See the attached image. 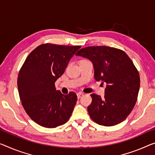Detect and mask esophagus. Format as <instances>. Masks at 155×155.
Instances as JSON below:
<instances>
[{
  "mask_svg": "<svg viewBox=\"0 0 155 155\" xmlns=\"http://www.w3.org/2000/svg\"><path fill=\"white\" fill-rule=\"evenodd\" d=\"M83 96H84V94H83V93H82V92H79V93H78V94H77V96H78V98H80V97Z\"/></svg>",
  "mask_w": 155,
  "mask_h": 155,
  "instance_id": "1",
  "label": "esophagus"
}]
</instances>
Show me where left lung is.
<instances>
[{
	"label": "left lung",
	"mask_w": 155,
	"mask_h": 155,
	"mask_svg": "<svg viewBox=\"0 0 155 155\" xmlns=\"http://www.w3.org/2000/svg\"><path fill=\"white\" fill-rule=\"evenodd\" d=\"M76 55L91 61L96 81L107 83L104 96L92 94L88 107L94 122L114 126L125 120L134 108L140 87L139 72L124 51L108 46L82 48Z\"/></svg>",
	"instance_id": "obj_1"
}]
</instances>
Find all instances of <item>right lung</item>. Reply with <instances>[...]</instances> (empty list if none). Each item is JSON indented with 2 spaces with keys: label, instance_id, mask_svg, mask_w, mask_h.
Instances as JSON below:
<instances>
[{
  "label": "right lung",
  "instance_id": "obj_1",
  "mask_svg": "<svg viewBox=\"0 0 155 155\" xmlns=\"http://www.w3.org/2000/svg\"><path fill=\"white\" fill-rule=\"evenodd\" d=\"M80 46L40 45L27 57L17 80L18 94L26 113L42 127L54 128L70 118L78 97L64 95L54 82L67 67Z\"/></svg>",
  "mask_w": 155,
  "mask_h": 155
}]
</instances>
